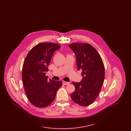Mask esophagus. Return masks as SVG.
<instances>
[{
    "instance_id": "1",
    "label": "esophagus",
    "mask_w": 131,
    "mask_h": 131,
    "mask_svg": "<svg viewBox=\"0 0 131 131\" xmlns=\"http://www.w3.org/2000/svg\"><path fill=\"white\" fill-rule=\"evenodd\" d=\"M62 83L63 84H64V85H68V84H70V82H67V81H63Z\"/></svg>"
}]
</instances>
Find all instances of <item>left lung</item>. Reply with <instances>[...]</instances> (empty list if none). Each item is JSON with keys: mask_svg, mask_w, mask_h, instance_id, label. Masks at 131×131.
Here are the masks:
<instances>
[{"mask_svg": "<svg viewBox=\"0 0 131 131\" xmlns=\"http://www.w3.org/2000/svg\"><path fill=\"white\" fill-rule=\"evenodd\" d=\"M69 47L75 53L78 71L82 79L80 82H72L75 91L71 97L81 106H89L97 98L105 79V68L102 59L94 47L86 43H73Z\"/></svg>", "mask_w": 131, "mask_h": 131, "instance_id": "8db88e82", "label": "left lung"}]
</instances>
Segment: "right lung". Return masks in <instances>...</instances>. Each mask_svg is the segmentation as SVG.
Returning <instances> with one entry per match:
<instances>
[{"label":"right lung","mask_w":131,"mask_h":131,"mask_svg":"<svg viewBox=\"0 0 131 131\" xmlns=\"http://www.w3.org/2000/svg\"><path fill=\"white\" fill-rule=\"evenodd\" d=\"M60 47L52 43H40L34 47L25 58L22 71L23 84L28 99L38 107L51 104L62 85V81L49 79L46 75L53 54Z\"/></svg>","instance_id":"add662e5"}]
</instances>
